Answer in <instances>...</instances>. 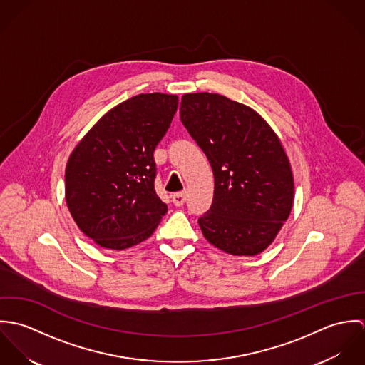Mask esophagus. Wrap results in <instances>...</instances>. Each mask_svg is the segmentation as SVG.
Here are the masks:
<instances>
[{
    "mask_svg": "<svg viewBox=\"0 0 365 365\" xmlns=\"http://www.w3.org/2000/svg\"><path fill=\"white\" fill-rule=\"evenodd\" d=\"M171 200L175 207H182L187 201V195H185V192H175L171 195Z\"/></svg>",
    "mask_w": 365,
    "mask_h": 365,
    "instance_id": "1",
    "label": "esophagus"
}]
</instances>
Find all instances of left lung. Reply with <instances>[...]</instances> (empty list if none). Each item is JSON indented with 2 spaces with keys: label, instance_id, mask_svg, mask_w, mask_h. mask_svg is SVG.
I'll list each match as a JSON object with an SVG mask.
<instances>
[{
  "label": "left lung",
  "instance_id": "1",
  "mask_svg": "<svg viewBox=\"0 0 365 365\" xmlns=\"http://www.w3.org/2000/svg\"><path fill=\"white\" fill-rule=\"evenodd\" d=\"M180 118L215 177L212 205L198 219L204 236L229 255H259L294 202V177L279 139L256 110L219 94H185Z\"/></svg>",
  "mask_w": 365,
  "mask_h": 365
}]
</instances>
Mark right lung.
Listing matches in <instances>:
<instances>
[{
	"mask_svg": "<svg viewBox=\"0 0 365 365\" xmlns=\"http://www.w3.org/2000/svg\"><path fill=\"white\" fill-rule=\"evenodd\" d=\"M177 106V96H135L106 112L68 158L67 207L101 247L123 250L146 240L167 213L155 190L153 153Z\"/></svg>",
	"mask_w": 365,
	"mask_h": 365,
	"instance_id": "right-lung-1",
	"label": "right lung"
}]
</instances>
